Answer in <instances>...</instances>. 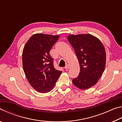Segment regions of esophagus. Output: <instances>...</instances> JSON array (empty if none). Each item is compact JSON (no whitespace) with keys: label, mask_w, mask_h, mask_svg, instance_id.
<instances>
[{"label":"esophagus","mask_w":122,"mask_h":122,"mask_svg":"<svg viewBox=\"0 0 122 122\" xmlns=\"http://www.w3.org/2000/svg\"><path fill=\"white\" fill-rule=\"evenodd\" d=\"M69 68H70V66H69V65H68V64H67V65H66L65 67V68L66 69H69Z\"/></svg>","instance_id":"1"}]
</instances>
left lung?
<instances>
[{
	"instance_id": "1",
	"label": "left lung",
	"mask_w": 122,
	"mask_h": 122,
	"mask_svg": "<svg viewBox=\"0 0 122 122\" xmlns=\"http://www.w3.org/2000/svg\"><path fill=\"white\" fill-rule=\"evenodd\" d=\"M67 39L75 51L80 67L79 75L72 81L80 89H88L95 85L104 71V47L100 39L90 34H71Z\"/></svg>"
}]
</instances>
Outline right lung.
<instances>
[{"instance_id": "obj_1", "label": "right lung", "mask_w": 122, "mask_h": 122, "mask_svg": "<svg viewBox=\"0 0 122 122\" xmlns=\"http://www.w3.org/2000/svg\"><path fill=\"white\" fill-rule=\"evenodd\" d=\"M59 36L34 34L27 41L22 51L24 71L35 90L47 93L54 87L61 71L55 69L49 51Z\"/></svg>"}]
</instances>
